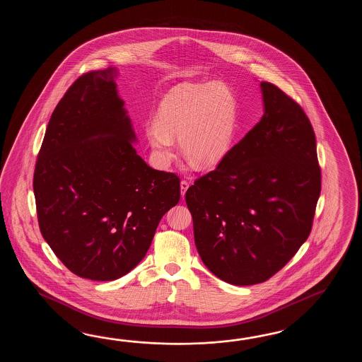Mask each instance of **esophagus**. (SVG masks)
Segmentation results:
<instances>
[{
    "mask_svg": "<svg viewBox=\"0 0 362 362\" xmlns=\"http://www.w3.org/2000/svg\"><path fill=\"white\" fill-rule=\"evenodd\" d=\"M187 189H189V182L186 180H182L181 181V195H182V198H184L185 192H186Z\"/></svg>",
    "mask_w": 362,
    "mask_h": 362,
    "instance_id": "esophagus-1",
    "label": "esophagus"
}]
</instances>
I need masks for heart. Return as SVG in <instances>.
<instances>
[{
  "mask_svg": "<svg viewBox=\"0 0 362 362\" xmlns=\"http://www.w3.org/2000/svg\"><path fill=\"white\" fill-rule=\"evenodd\" d=\"M235 129V106L229 89L218 83L182 88L164 98L155 124L146 129L156 159L168 164L178 139L184 155L202 165L228 153Z\"/></svg>",
  "mask_w": 362,
  "mask_h": 362,
  "instance_id": "b5f03b06",
  "label": "heart"
}]
</instances>
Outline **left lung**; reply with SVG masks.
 I'll list each match as a JSON object with an SVG mask.
<instances>
[{"instance_id":"1","label":"left lung","mask_w":362,"mask_h":362,"mask_svg":"<svg viewBox=\"0 0 362 362\" xmlns=\"http://www.w3.org/2000/svg\"><path fill=\"white\" fill-rule=\"evenodd\" d=\"M260 85V122L185 194L202 260L235 286L265 282L293 259L310 234L321 192L307 114L277 85Z\"/></svg>"}]
</instances>
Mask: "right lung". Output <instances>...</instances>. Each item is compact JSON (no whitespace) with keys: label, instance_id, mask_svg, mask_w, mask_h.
<instances>
[{"label":"right lung","instance_id":"obj_1","mask_svg":"<svg viewBox=\"0 0 362 362\" xmlns=\"http://www.w3.org/2000/svg\"><path fill=\"white\" fill-rule=\"evenodd\" d=\"M115 69L89 71L64 93L40 148L33 192L40 231L78 277L114 281L146 255L180 200L177 175L137 155Z\"/></svg>","mask_w":362,"mask_h":362}]
</instances>
